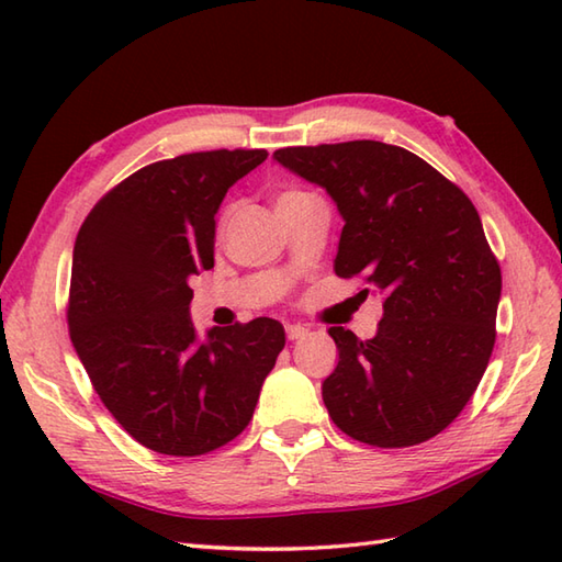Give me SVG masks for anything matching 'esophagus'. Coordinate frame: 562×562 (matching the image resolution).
<instances>
[{
    "mask_svg": "<svg viewBox=\"0 0 562 562\" xmlns=\"http://www.w3.org/2000/svg\"><path fill=\"white\" fill-rule=\"evenodd\" d=\"M284 330H288V338H290V340H300V338H304L306 333H308V328H304V326H300V324L288 326Z\"/></svg>",
    "mask_w": 562,
    "mask_h": 562,
    "instance_id": "obj_1",
    "label": "esophagus"
}]
</instances>
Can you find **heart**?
<instances>
[{
    "instance_id": "b5f03b06",
    "label": "heart",
    "mask_w": 562,
    "mask_h": 562,
    "mask_svg": "<svg viewBox=\"0 0 562 562\" xmlns=\"http://www.w3.org/2000/svg\"><path fill=\"white\" fill-rule=\"evenodd\" d=\"M306 195H308V193H302V190H288V193H282V195L278 198V207L290 205V202H296V200H302V198H306ZM232 214H234V207H229V210H226V212L222 214V220H220V234L226 232V226H229V222H232Z\"/></svg>"
}]
</instances>
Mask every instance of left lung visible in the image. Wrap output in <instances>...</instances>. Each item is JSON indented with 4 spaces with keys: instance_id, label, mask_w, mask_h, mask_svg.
I'll return each mask as SVG.
<instances>
[{
    "instance_id": "8db88e82",
    "label": "left lung",
    "mask_w": 562,
    "mask_h": 562,
    "mask_svg": "<svg viewBox=\"0 0 562 562\" xmlns=\"http://www.w3.org/2000/svg\"><path fill=\"white\" fill-rule=\"evenodd\" d=\"M272 159L338 205V278L362 274L384 296L374 338L328 328L340 352L321 386L333 423L384 449L439 435L495 345L503 274L473 202L413 151L374 139L284 147Z\"/></svg>"
}]
</instances>
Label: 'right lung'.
Masks as SVG:
<instances>
[{"label": "right lung", "instance_id": "right-lung-1", "mask_svg": "<svg viewBox=\"0 0 562 562\" xmlns=\"http://www.w3.org/2000/svg\"><path fill=\"white\" fill-rule=\"evenodd\" d=\"M266 149H214L149 164L89 212L71 256L69 338L125 432L169 457L224 447L254 417L284 348L274 318L190 321V274L214 266V214Z\"/></svg>", "mask_w": 562, "mask_h": 562}]
</instances>
